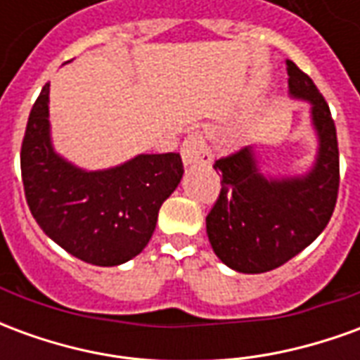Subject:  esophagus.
<instances>
[{
	"instance_id": "34e87169",
	"label": "esophagus",
	"mask_w": 360,
	"mask_h": 360,
	"mask_svg": "<svg viewBox=\"0 0 360 360\" xmlns=\"http://www.w3.org/2000/svg\"><path fill=\"white\" fill-rule=\"evenodd\" d=\"M181 158H183V164H208L210 162V154H208V146L204 136L198 131H193L188 134L187 139L183 141L181 146Z\"/></svg>"
}]
</instances>
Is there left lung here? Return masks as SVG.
I'll return each mask as SVG.
<instances>
[{
  "label": "left lung",
  "instance_id": "obj_1",
  "mask_svg": "<svg viewBox=\"0 0 360 360\" xmlns=\"http://www.w3.org/2000/svg\"><path fill=\"white\" fill-rule=\"evenodd\" d=\"M289 96L310 103L316 160L304 175L266 177L252 146L221 158L219 198L206 218L216 257L241 274L285 264L324 231L340 188V150L332 113L309 75L287 59Z\"/></svg>",
  "mask_w": 360,
  "mask_h": 360
}]
</instances>
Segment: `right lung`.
<instances>
[{
  "mask_svg": "<svg viewBox=\"0 0 360 360\" xmlns=\"http://www.w3.org/2000/svg\"><path fill=\"white\" fill-rule=\"evenodd\" d=\"M20 173L36 224L69 255L119 266L141 255L158 212L183 177L179 154H139L86 172L59 156L50 133V84L32 105L20 148Z\"/></svg>",
  "mask_w": 360,
  "mask_h": 360,
  "instance_id": "obj_1",
  "label": "right lung"
}]
</instances>
